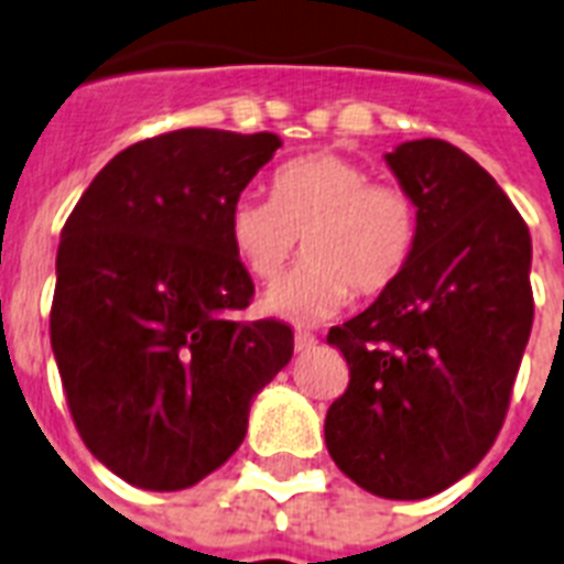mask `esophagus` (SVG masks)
Segmentation results:
<instances>
[{"instance_id": "esophagus-1", "label": "esophagus", "mask_w": 564, "mask_h": 564, "mask_svg": "<svg viewBox=\"0 0 564 564\" xmlns=\"http://www.w3.org/2000/svg\"><path fill=\"white\" fill-rule=\"evenodd\" d=\"M314 346H317V337L308 335V332H296V335H294V349H296V352H300V355L311 352Z\"/></svg>"}]
</instances>
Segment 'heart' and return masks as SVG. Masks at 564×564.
<instances>
[{"label":"heart","instance_id":"obj_1","mask_svg":"<svg viewBox=\"0 0 564 564\" xmlns=\"http://www.w3.org/2000/svg\"><path fill=\"white\" fill-rule=\"evenodd\" d=\"M303 238L305 261L270 288L264 308L296 323L344 308L352 288L381 294L402 276L416 247V209L393 186H376L358 162L308 154L273 177V200L238 197L229 209V245L247 273L270 282Z\"/></svg>","mask_w":564,"mask_h":564}]
</instances>
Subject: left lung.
Listing matches in <instances>:
<instances>
[{
    "label": "left lung",
    "mask_w": 564,
    "mask_h": 564,
    "mask_svg": "<svg viewBox=\"0 0 564 564\" xmlns=\"http://www.w3.org/2000/svg\"><path fill=\"white\" fill-rule=\"evenodd\" d=\"M384 160L416 206V247L376 303L328 332L349 387L326 413V448L360 489L419 501L466 477L501 431L533 328V245L460 148L413 139Z\"/></svg>",
    "instance_id": "left-lung-1"
}]
</instances>
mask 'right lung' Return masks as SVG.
<instances>
[{
    "mask_svg": "<svg viewBox=\"0 0 564 564\" xmlns=\"http://www.w3.org/2000/svg\"><path fill=\"white\" fill-rule=\"evenodd\" d=\"M276 133L186 128L124 148L57 247L52 352L80 440L121 480L177 492L245 443L250 404L294 355L276 319L241 323L253 279L229 209Z\"/></svg>",
    "mask_w": 564,
    "mask_h": 564,
    "instance_id": "right-lung-1",
    "label": "right lung"
}]
</instances>
